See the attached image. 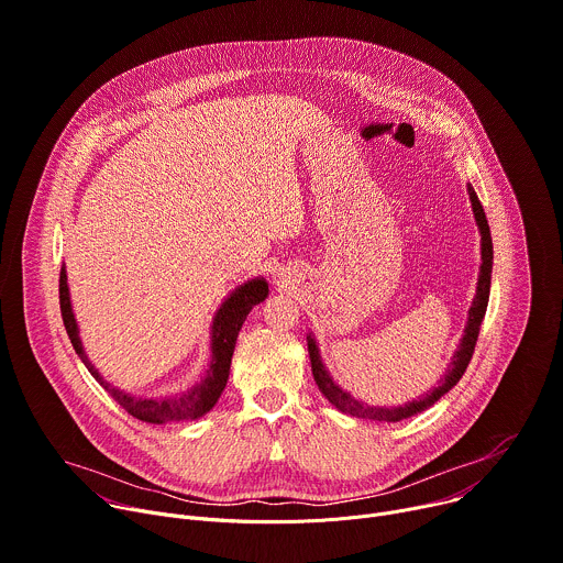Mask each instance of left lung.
<instances>
[{
  "mask_svg": "<svg viewBox=\"0 0 563 563\" xmlns=\"http://www.w3.org/2000/svg\"><path fill=\"white\" fill-rule=\"evenodd\" d=\"M470 199H472L474 218H476V224H478V231H481V258H483V265H481V274H478L476 298H474L472 308H470V319H467L465 334H463V339H460V345H457V350L453 354V360H451L444 377L427 395H422L420 399L408 401L404 406H390V408H386V406H368V404H364L360 399H354L350 393H345L343 388H339L332 382L330 373L325 371V366L321 362L317 341L310 334L308 336V350H310V362H312L314 382H317L319 390L325 395V399L330 404H334L341 413H347V416H354V418L377 420V422H399V420H406V418H411V416H418V413L427 411L429 406H433L444 393H449L460 382V377L465 375V371H467V366L472 362L476 341H478L481 323H483L485 312H487L489 285H492V261H494V246H492L489 224H487V218H485V211H483V203H481V199H478V195L474 192L472 186H470Z\"/></svg>",
  "mask_w": 563,
  "mask_h": 563,
  "instance_id": "8db88e82",
  "label": "left lung"
}]
</instances>
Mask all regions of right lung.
<instances>
[{"instance_id":"right-lung-1","label":"right lung","mask_w":563,"mask_h":563,"mask_svg":"<svg viewBox=\"0 0 563 563\" xmlns=\"http://www.w3.org/2000/svg\"><path fill=\"white\" fill-rule=\"evenodd\" d=\"M269 294V285L265 278H253L244 285H240L218 310L213 319V330H211V366L207 371V377H203L199 384H195L190 390L179 393V395H168V397H134L125 390H119L110 382L98 375V371L91 366L87 360V354L82 350L80 336H78V325L71 312V300H69V287H67V272L65 267L60 269V312L65 321V330L71 339V345L76 354L87 366V371L93 375V379L103 386L125 411L147 424H168V422H181V420H197L203 413H209L220 399L229 371H231V356L235 350L238 332L246 319V314L255 308V305L263 302Z\"/></svg>"}]
</instances>
